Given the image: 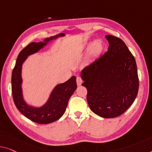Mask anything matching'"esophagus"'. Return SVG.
<instances>
[{"label":"esophagus","instance_id":"1","mask_svg":"<svg viewBox=\"0 0 152 152\" xmlns=\"http://www.w3.org/2000/svg\"><path fill=\"white\" fill-rule=\"evenodd\" d=\"M76 83H77V85H78V86L81 85V84L83 83V79L81 78V77L77 76V78H76Z\"/></svg>","mask_w":152,"mask_h":152}]
</instances>
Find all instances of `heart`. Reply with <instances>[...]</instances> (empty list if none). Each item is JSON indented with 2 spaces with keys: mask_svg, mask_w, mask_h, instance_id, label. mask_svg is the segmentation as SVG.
Wrapping results in <instances>:
<instances>
[{
  "mask_svg": "<svg viewBox=\"0 0 152 152\" xmlns=\"http://www.w3.org/2000/svg\"><path fill=\"white\" fill-rule=\"evenodd\" d=\"M103 44L101 41L96 40L91 45L89 51H88V56L91 59H94L98 56L103 50Z\"/></svg>",
  "mask_w": 152,
  "mask_h": 152,
  "instance_id": "1",
  "label": "heart"
}]
</instances>
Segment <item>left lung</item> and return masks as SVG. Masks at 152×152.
<instances>
[{"mask_svg": "<svg viewBox=\"0 0 152 152\" xmlns=\"http://www.w3.org/2000/svg\"><path fill=\"white\" fill-rule=\"evenodd\" d=\"M108 51L81 72L90 109L104 118H114L128 109L137 98L139 82L135 58L124 41L105 36Z\"/></svg>", "mask_w": 152, "mask_h": 152, "instance_id": "left-lung-1", "label": "left lung"}]
</instances>
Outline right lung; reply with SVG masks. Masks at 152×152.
Segmentation results:
<instances>
[{
    "label": "right lung",
    "mask_w": 152,
    "mask_h": 152,
    "mask_svg": "<svg viewBox=\"0 0 152 152\" xmlns=\"http://www.w3.org/2000/svg\"><path fill=\"white\" fill-rule=\"evenodd\" d=\"M60 33L54 37L44 39V42H32L21 50L18 56L15 67L11 76V91L14 104L18 110L27 118L40 124H50L59 119L66 110L68 101L77 88L76 76H72L64 83L54 87L47 102L40 108L28 106L23 99L22 90V79L21 76L22 63L28 56L37 53L46 46L50 41L58 36H64Z\"/></svg>",
    "instance_id": "obj_1"
}]
</instances>
